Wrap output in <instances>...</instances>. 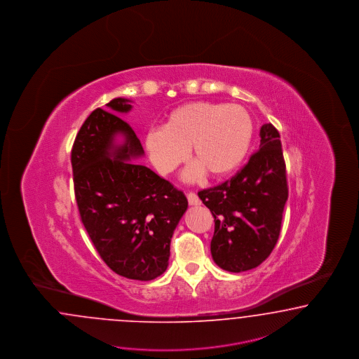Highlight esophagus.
Masks as SVG:
<instances>
[{"label": "esophagus", "instance_id": "obj_1", "mask_svg": "<svg viewBox=\"0 0 359 359\" xmlns=\"http://www.w3.org/2000/svg\"><path fill=\"white\" fill-rule=\"evenodd\" d=\"M186 197H187V202H189L190 206H199V205H201V199L198 198L196 193H191V191H190V193L186 194Z\"/></svg>", "mask_w": 359, "mask_h": 359}]
</instances>
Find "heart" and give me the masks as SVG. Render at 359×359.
<instances>
[{
    "mask_svg": "<svg viewBox=\"0 0 359 359\" xmlns=\"http://www.w3.org/2000/svg\"><path fill=\"white\" fill-rule=\"evenodd\" d=\"M254 136V123L242 105L194 102L177 107L162 127L145 136V151L154 168L169 174L189 154L196 162L182 178L196 181L203 174L219 180L243 162Z\"/></svg>",
    "mask_w": 359,
    "mask_h": 359,
    "instance_id": "1",
    "label": "heart"
}]
</instances>
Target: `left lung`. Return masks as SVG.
<instances>
[{
    "mask_svg": "<svg viewBox=\"0 0 359 359\" xmlns=\"http://www.w3.org/2000/svg\"><path fill=\"white\" fill-rule=\"evenodd\" d=\"M198 197L215 222L210 247L215 264L232 273L260 266L276 245L288 199L278 129L272 124L260 128L259 151L243 169Z\"/></svg>",
    "mask_w": 359,
    "mask_h": 359,
    "instance_id": "8db88e82",
    "label": "left lung"
}]
</instances>
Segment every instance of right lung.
<instances>
[{"instance_id":"add662e5","label":"right lung","mask_w":359,"mask_h":359,"mask_svg":"<svg viewBox=\"0 0 359 359\" xmlns=\"http://www.w3.org/2000/svg\"><path fill=\"white\" fill-rule=\"evenodd\" d=\"M132 103L115 97L107 111L95 109L76 135L71 163L81 222L105 264L123 278L149 281L169 266L172 236L187 199L136 163L144 149L118 117L130 112Z\"/></svg>"}]
</instances>
